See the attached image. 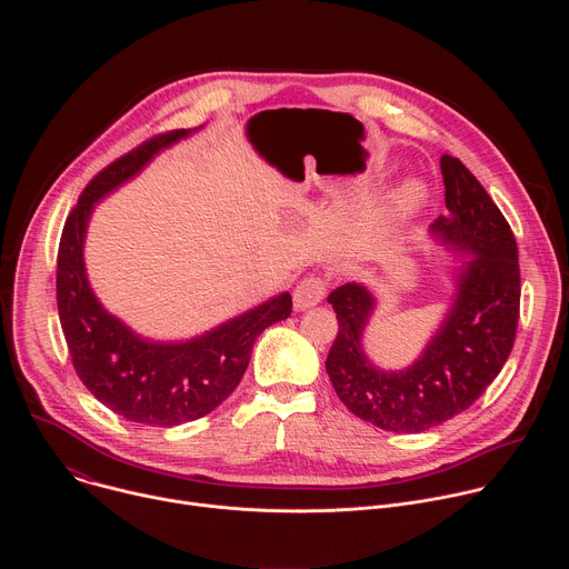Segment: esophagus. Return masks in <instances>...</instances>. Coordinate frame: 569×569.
Instances as JSON below:
<instances>
[{"instance_id":"1","label":"esophagus","mask_w":569,"mask_h":569,"mask_svg":"<svg viewBox=\"0 0 569 569\" xmlns=\"http://www.w3.org/2000/svg\"><path fill=\"white\" fill-rule=\"evenodd\" d=\"M323 295H327V283H323V279H319V277L301 279L292 292L295 310H306V308L317 306L323 299Z\"/></svg>"}]
</instances>
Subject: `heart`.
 Wrapping results in <instances>:
<instances>
[{
  "instance_id": "obj_1",
  "label": "heart",
  "mask_w": 569,
  "mask_h": 569,
  "mask_svg": "<svg viewBox=\"0 0 569 569\" xmlns=\"http://www.w3.org/2000/svg\"><path fill=\"white\" fill-rule=\"evenodd\" d=\"M428 204V189L421 180L402 182L389 198L387 218L391 222H405L415 218Z\"/></svg>"
}]
</instances>
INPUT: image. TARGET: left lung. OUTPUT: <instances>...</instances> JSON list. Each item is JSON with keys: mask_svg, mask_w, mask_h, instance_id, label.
Masks as SVG:
<instances>
[{"mask_svg": "<svg viewBox=\"0 0 569 569\" xmlns=\"http://www.w3.org/2000/svg\"><path fill=\"white\" fill-rule=\"evenodd\" d=\"M441 176L448 213L430 229L459 266L443 319L419 358L396 371L376 367L362 345L376 292L351 281L329 295L340 329L327 373L356 417L387 432H426L468 410L502 371L516 340L520 268L513 231L457 157L441 154Z\"/></svg>", "mask_w": 569, "mask_h": 569, "instance_id": "left-lung-1", "label": "left lung"}]
</instances>
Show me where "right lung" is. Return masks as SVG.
Returning a JSON list of instances; mask_svg holds the SVG:
<instances>
[{"label": "right lung", "instance_id": "1", "mask_svg": "<svg viewBox=\"0 0 569 569\" xmlns=\"http://www.w3.org/2000/svg\"><path fill=\"white\" fill-rule=\"evenodd\" d=\"M200 128L159 134L112 161L80 193L58 248V315L78 378L106 408L152 428L182 426L216 410L246 373L257 338L292 312L290 292H279L202 336L159 342L134 333L94 295L83 248L97 202Z\"/></svg>", "mask_w": 569, "mask_h": 569}]
</instances>
